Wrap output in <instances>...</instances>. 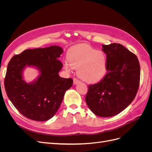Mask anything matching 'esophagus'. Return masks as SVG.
<instances>
[{"label":"esophagus","instance_id":"esophagus-1","mask_svg":"<svg viewBox=\"0 0 152 152\" xmlns=\"http://www.w3.org/2000/svg\"><path fill=\"white\" fill-rule=\"evenodd\" d=\"M79 82H80V80L77 79V78H73V84H77L79 83Z\"/></svg>","mask_w":152,"mask_h":152}]
</instances>
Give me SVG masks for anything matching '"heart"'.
<instances>
[{"label": "heart", "instance_id": "1", "mask_svg": "<svg viewBox=\"0 0 152 152\" xmlns=\"http://www.w3.org/2000/svg\"><path fill=\"white\" fill-rule=\"evenodd\" d=\"M65 68H78V75L89 83L100 81L105 76L107 70V58L101 50L87 44H82L72 48L68 54Z\"/></svg>", "mask_w": 152, "mask_h": 152}]
</instances>
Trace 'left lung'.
<instances>
[{
	"label": "left lung",
	"instance_id": "8db88e82",
	"mask_svg": "<svg viewBox=\"0 0 152 152\" xmlns=\"http://www.w3.org/2000/svg\"><path fill=\"white\" fill-rule=\"evenodd\" d=\"M107 73L88 86L86 102L95 115L110 117L118 114L134 100L139 88L140 66L136 55L120 44L103 45Z\"/></svg>",
	"mask_w": 152,
	"mask_h": 152
}]
</instances>
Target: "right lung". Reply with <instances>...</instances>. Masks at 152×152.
Segmentation results:
<instances>
[{"instance_id": "right-lung-1", "label": "right lung", "mask_w": 152, "mask_h": 152, "mask_svg": "<svg viewBox=\"0 0 152 152\" xmlns=\"http://www.w3.org/2000/svg\"><path fill=\"white\" fill-rule=\"evenodd\" d=\"M63 52L56 45L26 49L9 62L4 87L9 99L23 115L35 121H45L57 112L66 91L73 84L72 79L58 74L63 67L58 58ZM26 65L35 66L41 72L38 79L30 84L22 76Z\"/></svg>"}]
</instances>
